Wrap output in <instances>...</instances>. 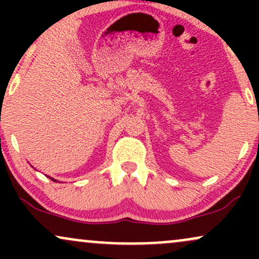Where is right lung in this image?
<instances>
[{
  "instance_id": "right-lung-1",
  "label": "right lung",
  "mask_w": 259,
  "mask_h": 259,
  "mask_svg": "<svg viewBox=\"0 0 259 259\" xmlns=\"http://www.w3.org/2000/svg\"><path fill=\"white\" fill-rule=\"evenodd\" d=\"M50 179H52V178H50ZM53 181H57V180H55V179H52Z\"/></svg>"
}]
</instances>
